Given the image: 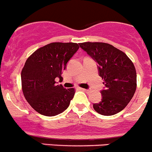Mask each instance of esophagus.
I'll list each match as a JSON object with an SVG mask.
<instances>
[{
  "mask_svg": "<svg viewBox=\"0 0 152 152\" xmlns=\"http://www.w3.org/2000/svg\"><path fill=\"white\" fill-rule=\"evenodd\" d=\"M82 90L83 91H84V92H89V89H83V88H82Z\"/></svg>",
  "mask_w": 152,
  "mask_h": 152,
  "instance_id": "1",
  "label": "esophagus"
}]
</instances>
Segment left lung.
Listing matches in <instances>:
<instances>
[{
	"label": "left lung",
	"mask_w": 152,
	"mask_h": 152,
	"mask_svg": "<svg viewBox=\"0 0 152 152\" xmlns=\"http://www.w3.org/2000/svg\"><path fill=\"white\" fill-rule=\"evenodd\" d=\"M80 47L98 63L99 76L105 89L102 102L94 104L97 113L112 115L122 111L134 96L137 72L134 63L122 50L104 42L79 43Z\"/></svg>",
	"instance_id": "1"
}]
</instances>
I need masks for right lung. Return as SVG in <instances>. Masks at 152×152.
Segmentation results:
<instances>
[{"instance_id": "add662e5", "label": "right lung", "mask_w": 152, "mask_h": 152, "mask_svg": "<svg viewBox=\"0 0 152 152\" xmlns=\"http://www.w3.org/2000/svg\"><path fill=\"white\" fill-rule=\"evenodd\" d=\"M73 42H52L37 49L26 60L21 74L23 94L37 112L46 116L63 113L75 95L74 88L57 85L56 79L78 50Z\"/></svg>"}]
</instances>
